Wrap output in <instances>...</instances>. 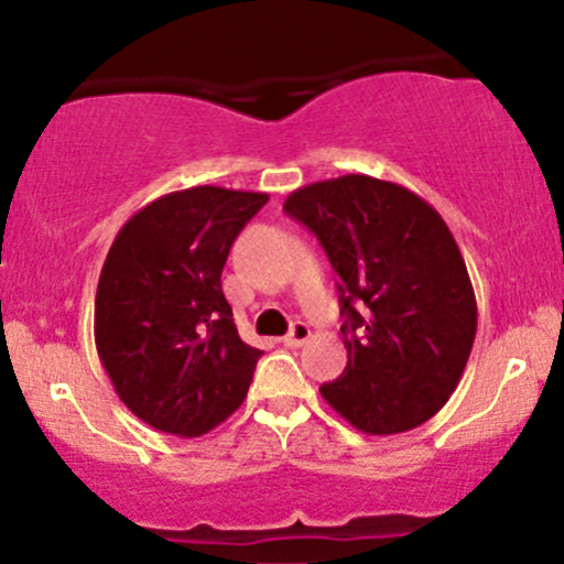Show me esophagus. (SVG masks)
I'll return each mask as SVG.
<instances>
[{"instance_id": "obj_1", "label": "esophagus", "mask_w": 564, "mask_h": 564, "mask_svg": "<svg viewBox=\"0 0 564 564\" xmlns=\"http://www.w3.org/2000/svg\"><path fill=\"white\" fill-rule=\"evenodd\" d=\"M310 334H313V332H310L307 323L296 321L294 326H291V332H289L286 336H283V345H286V347H302L304 341L310 339Z\"/></svg>"}]
</instances>
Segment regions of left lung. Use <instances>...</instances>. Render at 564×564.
<instances>
[{"instance_id": "obj_1", "label": "left lung", "mask_w": 564, "mask_h": 564, "mask_svg": "<svg viewBox=\"0 0 564 564\" xmlns=\"http://www.w3.org/2000/svg\"><path fill=\"white\" fill-rule=\"evenodd\" d=\"M318 236L341 281L347 368L321 394L366 435L424 424L462 381L477 300L445 219L368 174L304 185L283 204Z\"/></svg>"}]
</instances>
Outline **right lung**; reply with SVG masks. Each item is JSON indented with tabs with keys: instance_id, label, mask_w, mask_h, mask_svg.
Instances as JSON below:
<instances>
[{
	"instance_id": "right-lung-1",
	"label": "right lung",
	"mask_w": 564,
	"mask_h": 564,
	"mask_svg": "<svg viewBox=\"0 0 564 564\" xmlns=\"http://www.w3.org/2000/svg\"><path fill=\"white\" fill-rule=\"evenodd\" d=\"M268 193H166L119 230L100 270L95 345L113 390L153 430L198 437L243 403L262 349L238 336L223 268Z\"/></svg>"
}]
</instances>
